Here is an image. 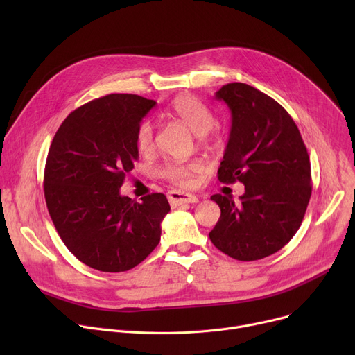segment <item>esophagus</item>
<instances>
[{
	"label": "esophagus",
	"mask_w": 355,
	"mask_h": 355,
	"mask_svg": "<svg viewBox=\"0 0 355 355\" xmlns=\"http://www.w3.org/2000/svg\"><path fill=\"white\" fill-rule=\"evenodd\" d=\"M168 200H170L171 204H175V206H180V204H182V202H197L198 201V198L196 196L184 193V191H177V190H173L168 193Z\"/></svg>",
	"instance_id": "34e87169"
}]
</instances>
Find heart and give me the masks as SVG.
Here are the masks:
<instances>
[{
    "mask_svg": "<svg viewBox=\"0 0 355 355\" xmlns=\"http://www.w3.org/2000/svg\"><path fill=\"white\" fill-rule=\"evenodd\" d=\"M171 114L180 119L184 125H187L198 138L206 139L207 132L214 126V114L209 107L196 96L181 95L175 98L171 103ZM135 144L141 154H149L155 146L154 126L149 121H142L135 132ZM202 164L198 161L189 162H168L161 168V175L166 181H170L181 187H193L197 175L202 171Z\"/></svg>",
    "mask_w": 355,
    "mask_h": 355,
    "instance_id": "heart-1",
    "label": "heart"
}]
</instances>
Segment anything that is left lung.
Wrapping results in <instances>:
<instances>
[{
    "label": "left lung",
    "mask_w": 355,
    "mask_h": 355,
    "mask_svg": "<svg viewBox=\"0 0 355 355\" xmlns=\"http://www.w3.org/2000/svg\"><path fill=\"white\" fill-rule=\"evenodd\" d=\"M216 99L232 112L217 177L243 182L245 194L240 202L211 196L221 214L209 236L223 253L250 262L281 250L300 229L312 193L309 155L291 115L266 93L234 82Z\"/></svg>",
    "instance_id": "left-lung-1"
}]
</instances>
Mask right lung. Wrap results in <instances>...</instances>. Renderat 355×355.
<instances>
[{"mask_svg":"<svg viewBox=\"0 0 355 355\" xmlns=\"http://www.w3.org/2000/svg\"><path fill=\"white\" fill-rule=\"evenodd\" d=\"M155 103L129 93L90 101L71 112L51 141L47 209L66 248L89 268L129 270L159 243L166 197L153 193L138 202L119 191L139 157L137 128Z\"/></svg>","mask_w":355,"mask_h":355,"instance_id":"1","label":"right lung"}]
</instances>
